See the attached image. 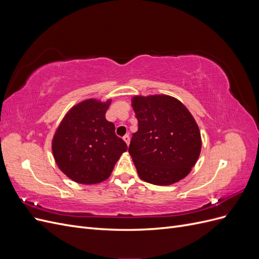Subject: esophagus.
Wrapping results in <instances>:
<instances>
[{
    "label": "esophagus",
    "instance_id": "esophagus-1",
    "mask_svg": "<svg viewBox=\"0 0 259 259\" xmlns=\"http://www.w3.org/2000/svg\"><path fill=\"white\" fill-rule=\"evenodd\" d=\"M123 140L125 143H126V145L128 146L130 145V136L128 135H125L124 137H123Z\"/></svg>",
    "mask_w": 259,
    "mask_h": 259
}]
</instances>
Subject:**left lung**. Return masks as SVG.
I'll return each instance as SVG.
<instances>
[{
	"mask_svg": "<svg viewBox=\"0 0 259 259\" xmlns=\"http://www.w3.org/2000/svg\"><path fill=\"white\" fill-rule=\"evenodd\" d=\"M132 107L138 131L133 134L128 152L140 179L158 186L184 179L202 148L201 133L190 111L164 94L133 96Z\"/></svg>",
	"mask_w": 259,
	"mask_h": 259,
	"instance_id": "8db88e82",
	"label": "left lung"
}]
</instances>
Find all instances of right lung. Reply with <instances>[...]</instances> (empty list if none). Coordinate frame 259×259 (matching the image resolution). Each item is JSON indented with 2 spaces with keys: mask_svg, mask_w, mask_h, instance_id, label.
Wrapping results in <instances>:
<instances>
[{
  "mask_svg": "<svg viewBox=\"0 0 259 259\" xmlns=\"http://www.w3.org/2000/svg\"><path fill=\"white\" fill-rule=\"evenodd\" d=\"M111 101H80L69 109L55 131L54 160L62 173L77 184L103 183L127 150L126 144L115 136L114 124L106 120Z\"/></svg>",
  "mask_w": 259,
  "mask_h": 259,
  "instance_id": "obj_1",
  "label": "right lung"
}]
</instances>
